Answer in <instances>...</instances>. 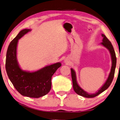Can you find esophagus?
Returning a JSON list of instances; mask_svg holds the SVG:
<instances>
[{
  "instance_id": "esophagus-1",
  "label": "esophagus",
  "mask_w": 120,
  "mask_h": 120,
  "mask_svg": "<svg viewBox=\"0 0 120 120\" xmlns=\"http://www.w3.org/2000/svg\"><path fill=\"white\" fill-rule=\"evenodd\" d=\"M65 62H66V63H67V62H68V61H67V60H65Z\"/></svg>"
}]
</instances>
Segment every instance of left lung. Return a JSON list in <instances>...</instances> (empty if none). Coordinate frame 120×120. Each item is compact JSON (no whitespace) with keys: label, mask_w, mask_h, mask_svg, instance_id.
<instances>
[{"label":"left lung","mask_w":120,"mask_h":120,"mask_svg":"<svg viewBox=\"0 0 120 120\" xmlns=\"http://www.w3.org/2000/svg\"><path fill=\"white\" fill-rule=\"evenodd\" d=\"M102 36L103 38L102 40V42H101V44L102 45H103L104 47L108 49V50L110 52L111 58V61H112V64H111V67L110 73H109V76L108 78L102 87H101L100 89L97 91L95 94H89L85 91H84L83 89L81 88L79 86V85L78 84L77 81V77H76V73H75V71L73 70V68H71V76H72V82H73V87L74 89V91L75 92L79 95L82 96V97H86V98H93L96 97L102 93L103 91H104L105 90L108 88L109 86L110 85L112 81L113 80L115 74V71L116 65V54L115 53V50L113 48L112 45H111V43L110 41L108 39L107 37H106L104 34H102Z\"/></svg>","instance_id":"left-lung-1"}]
</instances>
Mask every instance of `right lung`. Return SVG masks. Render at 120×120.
Masks as SVG:
<instances>
[{
  "label": "right lung",
  "mask_w": 120,
  "mask_h": 120,
  "mask_svg": "<svg viewBox=\"0 0 120 120\" xmlns=\"http://www.w3.org/2000/svg\"><path fill=\"white\" fill-rule=\"evenodd\" d=\"M31 30L27 29L21 30L10 42L6 53L5 68L10 81L19 94L29 97L39 98L50 91L52 77L61 64L57 62L35 72L22 70L17 59L18 42Z\"/></svg>",
  "instance_id": "right-lung-1"
}]
</instances>
